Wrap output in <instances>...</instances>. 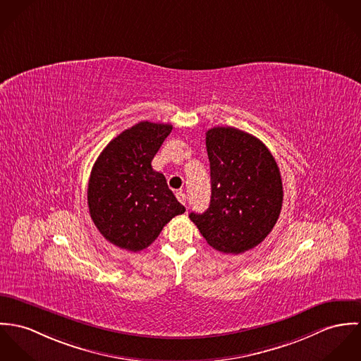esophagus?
Wrapping results in <instances>:
<instances>
[{"label": "esophagus", "mask_w": 361, "mask_h": 361, "mask_svg": "<svg viewBox=\"0 0 361 361\" xmlns=\"http://www.w3.org/2000/svg\"><path fill=\"white\" fill-rule=\"evenodd\" d=\"M176 198L180 200L183 204H187V195H185L183 191H178V192H176Z\"/></svg>", "instance_id": "obj_1"}]
</instances>
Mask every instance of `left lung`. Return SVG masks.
I'll use <instances>...</instances> for the list:
<instances>
[{
  "mask_svg": "<svg viewBox=\"0 0 361 361\" xmlns=\"http://www.w3.org/2000/svg\"><path fill=\"white\" fill-rule=\"evenodd\" d=\"M206 149L210 204L190 219L212 247L238 255L264 240L280 217V169L259 138L235 127L207 130Z\"/></svg>",
  "mask_w": 361,
  "mask_h": 361,
  "instance_id": "8db88e82",
  "label": "left lung"
}]
</instances>
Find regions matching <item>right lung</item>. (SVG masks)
Wrapping results in <instances>:
<instances>
[{
    "mask_svg": "<svg viewBox=\"0 0 361 361\" xmlns=\"http://www.w3.org/2000/svg\"><path fill=\"white\" fill-rule=\"evenodd\" d=\"M171 128L140 121L114 138L92 166L87 191L91 219L121 249L148 247L173 217L185 212L151 164Z\"/></svg>",
    "mask_w": 361,
    "mask_h": 361,
    "instance_id": "add662e5",
    "label": "right lung"
}]
</instances>
